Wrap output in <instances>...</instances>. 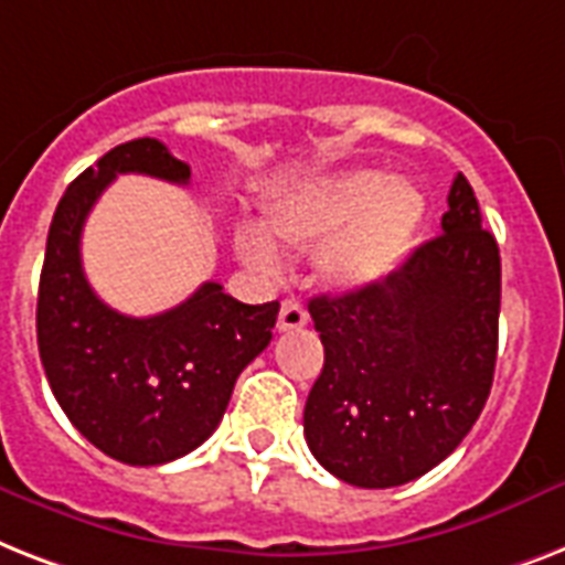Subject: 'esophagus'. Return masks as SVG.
Instances as JSON below:
<instances>
[{"instance_id":"34e87169","label":"esophagus","mask_w":565,"mask_h":565,"mask_svg":"<svg viewBox=\"0 0 565 565\" xmlns=\"http://www.w3.org/2000/svg\"><path fill=\"white\" fill-rule=\"evenodd\" d=\"M306 320H309V311L303 309V303L286 300V303L279 306V318H277L279 332H291V329L306 327Z\"/></svg>"}]
</instances>
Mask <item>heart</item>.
Returning <instances> with one entry per match:
<instances>
[{
  "label": "heart",
  "instance_id": "b5f03b06",
  "mask_svg": "<svg viewBox=\"0 0 565 565\" xmlns=\"http://www.w3.org/2000/svg\"><path fill=\"white\" fill-rule=\"evenodd\" d=\"M426 198L408 180L382 171H341L288 192L270 206V230L286 245L315 247L318 274L335 291H364L385 282L417 242ZM242 259L262 274L279 270V254L259 227L236 233Z\"/></svg>",
  "mask_w": 565,
  "mask_h": 565
}]
</instances>
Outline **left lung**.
Masks as SVG:
<instances>
[{"mask_svg": "<svg viewBox=\"0 0 565 565\" xmlns=\"http://www.w3.org/2000/svg\"><path fill=\"white\" fill-rule=\"evenodd\" d=\"M444 233L385 282L309 303L323 344L303 431L347 484H408L458 449L493 387L502 259L458 174Z\"/></svg>", "mask_w": 565, "mask_h": 565, "instance_id": "obj_1", "label": "left lung"}]
</instances>
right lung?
<instances>
[{
  "mask_svg": "<svg viewBox=\"0 0 565 565\" xmlns=\"http://www.w3.org/2000/svg\"><path fill=\"white\" fill-rule=\"evenodd\" d=\"M189 183L160 139H130L72 180L54 210L38 295L49 385L89 444L130 467L183 458L218 428L238 373L270 344L279 303L247 306L204 282L174 309L128 318L98 300L81 268V233L116 174Z\"/></svg>",
  "mask_w": 565,
  "mask_h": 565,
  "instance_id": "add662e5",
  "label": "right lung"
}]
</instances>
